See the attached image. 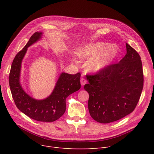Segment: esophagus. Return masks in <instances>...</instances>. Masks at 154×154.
Listing matches in <instances>:
<instances>
[{"mask_svg":"<svg viewBox=\"0 0 154 154\" xmlns=\"http://www.w3.org/2000/svg\"><path fill=\"white\" fill-rule=\"evenodd\" d=\"M86 83H87V80H86L85 79L82 78L81 79H80V84H81V85H82V86L84 85Z\"/></svg>","mask_w":154,"mask_h":154,"instance_id":"34e87169","label":"esophagus"}]
</instances>
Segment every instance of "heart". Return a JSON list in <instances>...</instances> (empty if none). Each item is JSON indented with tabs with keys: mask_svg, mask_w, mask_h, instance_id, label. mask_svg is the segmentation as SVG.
I'll return each instance as SVG.
<instances>
[{
	"mask_svg": "<svg viewBox=\"0 0 154 154\" xmlns=\"http://www.w3.org/2000/svg\"><path fill=\"white\" fill-rule=\"evenodd\" d=\"M119 48L117 46L109 45L104 42H96L85 45L78 52L80 59L92 58L88 63V68L91 71L98 72L114 61L118 55Z\"/></svg>",
	"mask_w": 154,
	"mask_h": 154,
	"instance_id": "heart-1",
	"label": "heart"
}]
</instances>
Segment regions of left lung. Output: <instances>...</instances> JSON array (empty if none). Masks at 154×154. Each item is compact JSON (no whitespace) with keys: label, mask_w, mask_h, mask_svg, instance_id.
<instances>
[{"label":"left lung","mask_w":154,"mask_h":154,"mask_svg":"<svg viewBox=\"0 0 154 154\" xmlns=\"http://www.w3.org/2000/svg\"><path fill=\"white\" fill-rule=\"evenodd\" d=\"M126 48L119 63L87 77L84 89L89 94L88 110L99 123L114 122L131 114L140 97L143 86L140 57L127 43Z\"/></svg>","instance_id":"left-lung-1"}]
</instances>
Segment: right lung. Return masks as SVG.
<instances>
[{"instance_id":"1","label":"right lung","mask_w":154,"mask_h":154,"mask_svg":"<svg viewBox=\"0 0 154 154\" xmlns=\"http://www.w3.org/2000/svg\"><path fill=\"white\" fill-rule=\"evenodd\" d=\"M42 35V32H35L26 46L15 55L9 74V86L16 106L24 114L40 122H52L66 112L67 97L80 88V73L72 75L62 72L52 94L43 100L32 98L24 91L20 83L22 61L27 48L39 40Z\"/></svg>"}]
</instances>
